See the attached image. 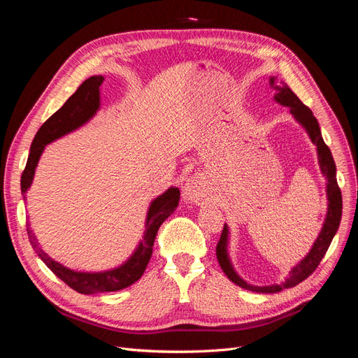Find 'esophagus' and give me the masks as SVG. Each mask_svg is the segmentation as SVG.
Instances as JSON below:
<instances>
[{
  "instance_id": "34e87169",
  "label": "esophagus",
  "mask_w": 358,
  "mask_h": 358,
  "mask_svg": "<svg viewBox=\"0 0 358 358\" xmlns=\"http://www.w3.org/2000/svg\"><path fill=\"white\" fill-rule=\"evenodd\" d=\"M209 183L201 175H194L187 179L182 188V197L189 203H199L204 196H208Z\"/></svg>"
}]
</instances>
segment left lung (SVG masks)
<instances>
[{"mask_svg":"<svg viewBox=\"0 0 358 358\" xmlns=\"http://www.w3.org/2000/svg\"><path fill=\"white\" fill-rule=\"evenodd\" d=\"M270 86H272L273 90H276L275 101L289 107L291 115L294 116L296 121L306 129V133H308L309 138L312 140V143L317 146L320 169H321L322 175L327 179L326 192H327V200H329L326 220H324L322 229L317 237V241L313 242L308 255L303 258L300 263H297L294 267L291 268V272L288 273L287 279L280 284L264 285V287L251 285L236 273V270L233 268V264L230 262L229 249H227L229 248V234H230L229 227H227V224L224 225V230L221 233V239H220L218 245H216V258H218V263L222 268V272L227 275V278L231 280V282H234L236 285H239L245 289L273 294V292H279L285 288L296 287L297 284L303 282V280H305L309 275H312L313 270L318 267L322 257L327 252V249L333 241L336 231H338V229H339L341 218H342V194H341V189L338 185V179H336L334 159L331 157L329 146L324 143L317 117L313 116L309 107L303 104L299 100V96L288 88L287 83H282L280 86H278V85H275V78H270Z\"/></svg>","mask_w":358,"mask_h":358,"instance_id":"8db88e82","label":"left lung"}]
</instances>
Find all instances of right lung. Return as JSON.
<instances>
[{
    "label": "right lung",
    "instance_id": "1",
    "mask_svg": "<svg viewBox=\"0 0 358 358\" xmlns=\"http://www.w3.org/2000/svg\"><path fill=\"white\" fill-rule=\"evenodd\" d=\"M103 76H92V78L86 79L79 86L78 91L66 101V104L40 127L34 140H32L27 166L22 173V178H20V191H22L24 197L27 196V191L31 187L32 179H34L36 167L46 145L85 125L91 117H94L96 112H99L100 85L103 83ZM179 199V188L171 187L166 192H162L161 196L150 201L145 221L146 230L143 234V239L138 242L136 251L125 263L115 268L104 270V272H76V270L59 264L43 251L36 239V236L32 234V230L28 225L27 231L29 242L32 248H34L37 255L41 258V262L74 291L80 292V294H96V292L119 291L133 285L136 280L142 278L150 259V255H152V248L158 229L161 224L176 210Z\"/></svg>",
    "mask_w": 358,
    "mask_h": 358
}]
</instances>
